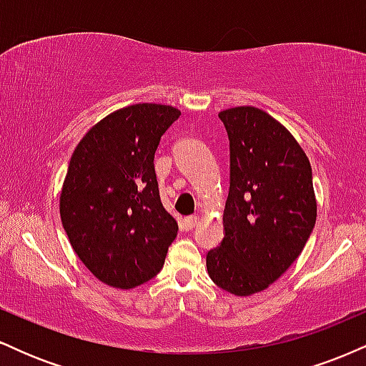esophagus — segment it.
Returning a JSON list of instances; mask_svg holds the SVG:
<instances>
[{"label":"esophagus","mask_w":366,"mask_h":366,"mask_svg":"<svg viewBox=\"0 0 366 366\" xmlns=\"http://www.w3.org/2000/svg\"><path fill=\"white\" fill-rule=\"evenodd\" d=\"M197 222H199V217H197V215L186 217V218H184V222H182V224H184V229H186V230H191V229H194Z\"/></svg>","instance_id":"34e87169"}]
</instances>
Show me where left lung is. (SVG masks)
<instances>
[{
    "label": "left lung",
    "mask_w": 366,
    "mask_h": 366,
    "mask_svg": "<svg viewBox=\"0 0 366 366\" xmlns=\"http://www.w3.org/2000/svg\"><path fill=\"white\" fill-rule=\"evenodd\" d=\"M230 149L224 239L207 268L224 291L249 296L296 262L317 222L310 159L287 129L254 107L218 113Z\"/></svg>",
    "instance_id": "left-lung-1"
}]
</instances>
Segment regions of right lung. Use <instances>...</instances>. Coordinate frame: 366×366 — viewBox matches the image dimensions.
<instances>
[{
    "mask_svg": "<svg viewBox=\"0 0 366 366\" xmlns=\"http://www.w3.org/2000/svg\"><path fill=\"white\" fill-rule=\"evenodd\" d=\"M174 107L139 103L96 124L75 148L60 196L70 244L96 279L119 289L162 270L179 225L163 208L154 172Z\"/></svg>",
    "mask_w": 366,
    "mask_h": 366,
    "instance_id": "right-lung-1",
    "label": "right lung"
}]
</instances>
